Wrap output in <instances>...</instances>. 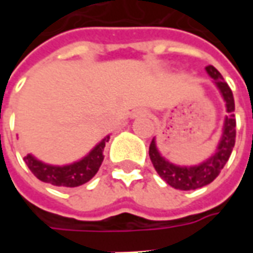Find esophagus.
Returning a JSON list of instances; mask_svg holds the SVG:
<instances>
[{"mask_svg":"<svg viewBox=\"0 0 253 253\" xmlns=\"http://www.w3.org/2000/svg\"><path fill=\"white\" fill-rule=\"evenodd\" d=\"M148 115V112H146V110H143V108H138V110H135V114H134V116H146Z\"/></svg>","mask_w":253,"mask_h":253,"instance_id":"obj_1","label":"esophagus"}]
</instances>
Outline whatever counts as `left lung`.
Here are the masks:
<instances>
[{
  "instance_id": "8db88e82",
  "label": "left lung",
  "mask_w": 253,
  "mask_h": 253,
  "mask_svg": "<svg viewBox=\"0 0 253 253\" xmlns=\"http://www.w3.org/2000/svg\"><path fill=\"white\" fill-rule=\"evenodd\" d=\"M206 72L214 80L217 88L222 94L225 105H226V112H228V115L225 116V121H223L222 135H221L215 153L199 165L180 167V165L172 164L160 154L157 145H156V138L152 139L150 146H149V156H150L154 169L157 170V173L163 180L167 181L170 187H173L176 190H196V188L210 184L219 175V172L225 167V164L228 163L234 148V142H236L233 93H232L228 84L225 83L221 73L218 72L215 67L209 65L206 66Z\"/></svg>"
}]
</instances>
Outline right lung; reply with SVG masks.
Wrapping results in <instances>:
<instances>
[{"label":"right lung","mask_w":253,"mask_h":253,"mask_svg":"<svg viewBox=\"0 0 253 253\" xmlns=\"http://www.w3.org/2000/svg\"><path fill=\"white\" fill-rule=\"evenodd\" d=\"M108 141H110V135H107L101 142L97 143L84 159L69 165L57 167V165L44 164L35 159L32 154H27L24 161L31 172L44 183L58 187L83 186L97 173L100 165L104 160L103 152H104L105 143Z\"/></svg>","instance_id":"1"}]
</instances>
